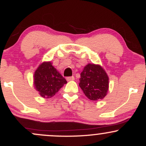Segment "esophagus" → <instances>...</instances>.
<instances>
[{
  "label": "esophagus",
  "mask_w": 146,
  "mask_h": 146,
  "mask_svg": "<svg viewBox=\"0 0 146 146\" xmlns=\"http://www.w3.org/2000/svg\"><path fill=\"white\" fill-rule=\"evenodd\" d=\"M75 80V78L73 76L67 77V78H66V80H67V81H72V80Z\"/></svg>",
  "instance_id": "1"
}]
</instances>
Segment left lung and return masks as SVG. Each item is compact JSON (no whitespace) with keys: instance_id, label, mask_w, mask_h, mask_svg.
Listing matches in <instances>:
<instances>
[{"instance_id":"left-lung-1","label":"left lung","mask_w":146,"mask_h":146,"mask_svg":"<svg viewBox=\"0 0 146 146\" xmlns=\"http://www.w3.org/2000/svg\"><path fill=\"white\" fill-rule=\"evenodd\" d=\"M108 77L101 66L88 64L80 74L79 86L89 100L103 99L108 90Z\"/></svg>"}]
</instances>
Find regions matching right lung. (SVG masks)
<instances>
[{"instance_id": "obj_1", "label": "right lung", "mask_w": 146, "mask_h": 146, "mask_svg": "<svg viewBox=\"0 0 146 146\" xmlns=\"http://www.w3.org/2000/svg\"><path fill=\"white\" fill-rule=\"evenodd\" d=\"M34 86L44 98H50L67 83L66 80L53 67L51 62H44L34 73Z\"/></svg>"}]
</instances>
